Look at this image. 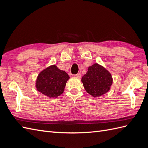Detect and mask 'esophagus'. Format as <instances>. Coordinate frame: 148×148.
I'll return each instance as SVG.
<instances>
[{"mask_svg": "<svg viewBox=\"0 0 148 148\" xmlns=\"http://www.w3.org/2000/svg\"><path fill=\"white\" fill-rule=\"evenodd\" d=\"M74 77H78V78H80L82 77V74L80 73H78L77 74H75L74 75Z\"/></svg>", "mask_w": 148, "mask_h": 148, "instance_id": "obj_1", "label": "esophagus"}]
</instances>
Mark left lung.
I'll return each instance as SVG.
<instances>
[{
    "instance_id": "8db88e82",
    "label": "left lung",
    "mask_w": 148,
    "mask_h": 148,
    "mask_svg": "<svg viewBox=\"0 0 148 148\" xmlns=\"http://www.w3.org/2000/svg\"><path fill=\"white\" fill-rule=\"evenodd\" d=\"M82 82L88 93L93 97H99L110 90L112 78L104 67L95 64L89 67L87 73L83 76Z\"/></svg>"
}]
</instances>
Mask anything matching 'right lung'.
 Returning <instances> with one entry per match:
<instances>
[{
	"label": "right lung",
	"instance_id": "1",
	"mask_svg": "<svg viewBox=\"0 0 148 148\" xmlns=\"http://www.w3.org/2000/svg\"><path fill=\"white\" fill-rule=\"evenodd\" d=\"M69 78L65 71L60 70L56 65H52L39 74L36 87L43 95L56 98L63 93Z\"/></svg>",
	"mask_w": 148,
	"mask_h": 148
}]
</instances>
